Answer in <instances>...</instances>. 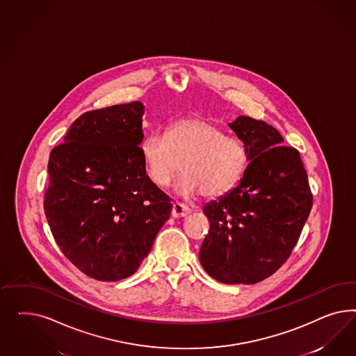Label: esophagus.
Returning a JSON list of instances; mask_svg holds the SVG:
<instances>
[{
    "mask_svg": "<svg viewBox=\"0 0 356 356\" xmlns=\"http://www.w3.org/2000/svg\"><path fill=\"white\" fill-rule=\"evenodd\" d=\"M191 213H192V209H191V207H188V206L184 205V204H180V202H176V204H173V218H181V216H189Z\"/></svg>",
    "mask_w": 356,
    "mask_h": 356,
    "instance_id": "obj_1",
    "label": "esophagus"
}]
</instances>
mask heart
<instances>
[{
	"instance_id": "b5f03b06",
	"label": "heart",
	"mask_w": 356,
	"mask_h": 356,
	"mask_svg": "<svg viewBox=\"0 0 356 356\" xmlns=\"http://www.w3.org/2000/svg\"><path fill=\"white\" fill-rule=\"evenodd\" d=\"M140 156L151 183L165 188L181 171L177 193L209 198L229 192L244 172L248 151L244 142L226 136L202 116L177 120L165 134L151 133L140 142Z\"/></svg>"
}]
</instances>
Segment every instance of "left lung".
Returning a JSON list of instances; mask_svg holds the SVG:
<instances>
[{
	"mask_svg": "<svg viewBox=\"0 0 356 356\" xmlns=\"http://www.w3.org/2000/svg\"><path fill=\"white\" fill-rule=\"evenodd\" d=\"M228 125L244 142L250 163L235 189L204 207L210 229L200 261L222 283L253 284L290 257L313 195L299 151L282 145L278 130L248 116Z\"/></svg>",
	"mask_w": 356,
	"mask_h": 356,
	"instance_id": "obj_1",
	"label": "left lung"
}]
</instances>
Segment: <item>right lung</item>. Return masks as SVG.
<instances>
[{
  "instance_id": "1",
  "label": "right lung",
  "mask_w": 356,
  "mask_h": 356,
  "mask_svg": "<svg viewBox=\"0 0 356 356\" xmlns=\"http://www.w3.org/2000/svg\"><path fill=\"white\" fill-rule=\"evenodd\" d=\"M140 102L88 111L51 151L44 213L57 245L94 280L133 275L170 219V197L145 172Z\"/></svg>"
}]
</instances>
